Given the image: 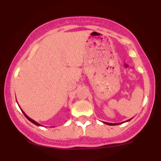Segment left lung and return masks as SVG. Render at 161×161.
I'll return each instance as SVG.
<instances>
[{
	"instance_id": "1",
	"label": "left lung",
	"mask_w": 161,
	"mask_h": 161,
	"mask_svg": "<svg viewBox=\"0 0 161 161\" xmlns=\"http://www.w3.org/2000/svg\"><path fill=\"white\" fill-rule=\"evenodd\" d=\"M131 119H129V120H126V121H125V122H128L129 120H131ZM125 122H122V123H107V122H103V123H105V124H107V125H115L120 124V123H125Z\"/></svg>"
}]
</instances>
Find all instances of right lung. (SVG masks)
Segmentation results:
<instances>
[{
    "label": "right lung",
    "mask_w": 161,
    "mask_h": 161,
    "mask_svg": "<svg viewBox=\"0 0 161 161\" xmlns=\"http://www.w3.org/2000/svg\"><path fill=\"white\" fill-rule=\"evenodd\" d=\"M16 102H17V101H16ZM18 105H19V104H18ZM21 110H22V112H23V114H24V115H25V117H26V118H27V119H29V121H30V122H32V123H34V124H35V125H38V126H42V125H41V124H39V123H37V122H36V121L33 120V119H31V118H30V117H29V116H28L26 115V114H25V113H24V112H23V110H22V109H21Z\"/></svg>",
    "instance_id": "obj_1"
}]
</instances>
